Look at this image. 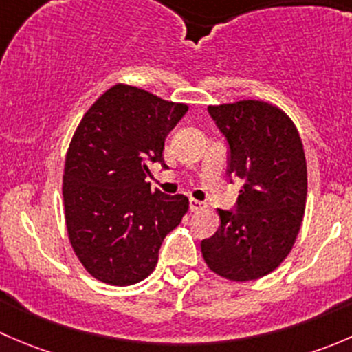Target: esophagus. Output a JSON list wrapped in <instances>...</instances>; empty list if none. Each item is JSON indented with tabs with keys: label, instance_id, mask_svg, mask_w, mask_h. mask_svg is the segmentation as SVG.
Instances as JSON below:
<instances>
[{
	"label": "esophagus",
	"instance_id": "34e87169",
	"mask_svg": "<svg viewBox=\"0 0 352 352\" xmlns=\"http://www.w3.org/2000/svg\"><path fill=\"white\" fill-rule=\"evenodd\" d=\"M189 206H190V211H192V212H197V211H201V209L206 208L204 202L197 201V199H190Z\"/></svg>",
	"mask_w": 352,
	"mask_h": 352
}]
</instances>
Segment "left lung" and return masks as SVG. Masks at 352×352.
Wrapping results in <instances>:
<instances>
[{
    "label": "left lung",
    "instance_id": "8db88e82",
    "mask_svg": "<svg viewBox=\"0 0 352 352\" xmlns=\"http://www.w3.org/2000/svg\"><path fill=\"white\" fill-rule=\"evenodd\" d=\"M230 146L228 175L242 184L236 211L218 209V232L201 242L206 264L245 283L274 271L300 233L307 204V160L293 120L262 100L209 105Z\"/></svg>",
    "mask_w": 352,
    "mask_h": 352
}]
</instances>
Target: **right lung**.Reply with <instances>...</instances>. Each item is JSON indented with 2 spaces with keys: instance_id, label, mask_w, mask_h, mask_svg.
<instances>
[{
  "instance_id": "1",
  "label": "right lung",
  "mask_w": 352,
  "mask_h": 352,
  "mask_svg": "<svg viewBox=\"0 0 352 352\" xmlns=\"http://www.w3.org/2000/svg\"><path fill=\"white\" fill-rule=\"evenodd\" d=\"M187 110L119 83L78 124L63 175L65 219L78 261L98 281L129 286L148 278L163 239L189 211L184 194L165 196L146 180Z\"/></svg>"
}]
</instances>
